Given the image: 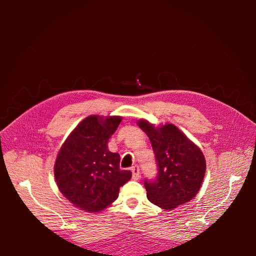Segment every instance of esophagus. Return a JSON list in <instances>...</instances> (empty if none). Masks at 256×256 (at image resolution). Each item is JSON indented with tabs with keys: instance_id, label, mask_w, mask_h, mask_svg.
Returning <instances> with one entry per match:
<instances>
[{
	"instance_id": "esophagus-1",
	"label": "esophagus",
	"mask_w": 256,
	"mask_h": 256,
	"mask_svg": "<svg viewBox=\"0 0 256 256\" xmlns=\"http://www.w3.org/2000/svg\"><path fill=\"white\" fill-rule=\"evenodd\" d=\"M131 172H132V178L134 180H140L141 175H140V168H138V166H134L131 168Z\"/></svg>"
}]
</instances>
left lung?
<instances>
[{
    "mask_svg": "<svg viewBox=\"0 0 256 256\" xmlns=\"http://www.w3.org/2000/svg\"><path fill=\"white\" fill-rule=\"evenodd\" d=\"M136 124L150 138L158 166L157 177L144 182L147 198L164 210L189 203L204 180L202 150L173 124L154 126L146 120Z\"/></svg>",
    "mask_w": 256,
    "mask_h": 256,
    "instance_id": "8db88e82",
    "label": "left lung"
}]
</instances>
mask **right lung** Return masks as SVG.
Returning a JSON list of instances; mask_svg holds the SVG:
<instances>
[{"mask_svg":"<svg viewBox=\"0 0 256 256\" xmlns=\"http://www.w3.org/2000/svg\"><path fill=\"white\" fill-rule=\"evenodd\" d=\"M122 116L90 115L62 145L54 164L58 188L69 202L88 212H99L118 198L131 172L120 168V157L108 142Z\"/></svg>","mask_w":256,"mask_h":256,"instance_id":"add662e5","label":"right lung"}]
</instances>
